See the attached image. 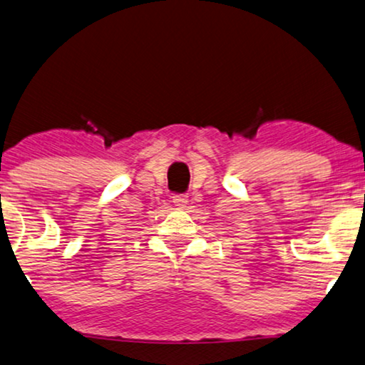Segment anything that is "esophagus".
I'll return each instance as SVG.
<instances>
[{"mask_svg": "<svg viewBox=\"0 0 365 365\" xmlns=\"http://www.w3.org/2000/svg\"><path fill=\"white\" fill-rule=\"evenodd\" d=\"M173 203L178 210H185L187 203H188V195H175L173 197Z\"/></svg>", "mask_w": 365, "mask_h": 365, "instance_id": "1", "label": "esophagus"}]
</instances>
